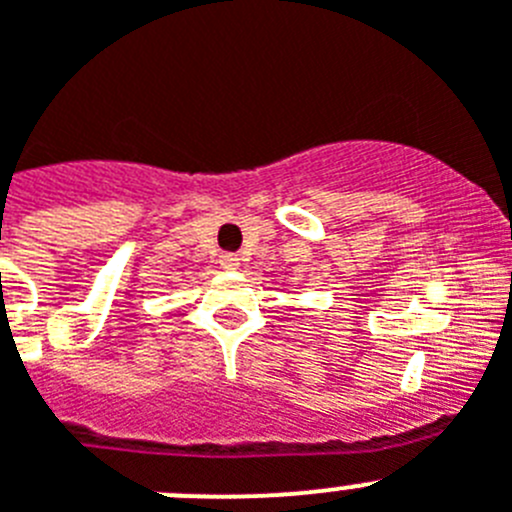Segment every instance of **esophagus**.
I'll return each mask as SVG.
<instances>
[{
  "label": "esophagus",
  "instance_id": "1",
  "mask_svg": "<svg viewBox=\"0 0 512 512\" xmlns=\"http://www.w3.org/2000/svg\"><path fill=\"white\" fill-rule=\"evenodd\" d=\"M219 265H222L224 270H237V267H240V257L232 255V252H224V255L219 257Z\"/></svg>",
  "mask_w": 512,
  "mask_h": 512
}]
</instances>
